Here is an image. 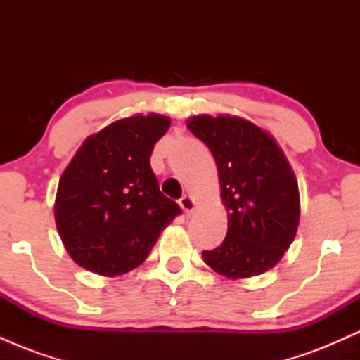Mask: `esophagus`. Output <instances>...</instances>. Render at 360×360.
<instances>
[{
	"mask_svg": "<svg viewBox=\"0 0 360 360\" xmlns=\"http://www.w3.org/2000/svg\"><path fill=\"white\" fill-rule=\"evenodd\" d=\"M179 205H181V208L184 210L186 214H191L194 212V208H196V203H194V200L189 196V194H184V196L181 198Z\"/></svg>",
	"mask_w": 360,
	"mask_h": 360,
	"instance_id": "esophagus-1",
	"label": "esophagus"
}]
</instances>
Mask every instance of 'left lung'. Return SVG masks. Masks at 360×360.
<instances>
[{"label": "left lung", "mask_w": 360, "mask_h": 360, "mask_svg": "<svg viewBox=\"0 0 360 360\" xmlns=\"http://www.w3.org/2000/svg\"><path fill=\"white\" fill-rule=\"evenodd\" d=\"M188 128L210 148L218 167L229 232L205 262L230 279L272 269L295 240L298 183L278 143L254 123L235 117H194Z\"/></svg>", "instance_id": "obj_1"}]
</instances>
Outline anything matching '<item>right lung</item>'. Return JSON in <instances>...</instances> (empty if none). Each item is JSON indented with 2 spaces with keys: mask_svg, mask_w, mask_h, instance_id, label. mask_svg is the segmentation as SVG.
Returning a JSON list of instances; mask_svg holds the SVG:
<instances>
[{
  "mask_svg": "<svg viewBox=\"0 0 360 360\" xmlns=\"http://www.w3.org/2000/svg\"><path fill=\"white\" fill-rule=\"evenodd\" d=\"M171 120L137 115L86 139L59 181L56 223L74 262L120 276L147 259L160 232L181 214L150 167Z\"/></svg>",
  "mask_w": 360,
  "mask_h": 360,
  "instance_id": "right-lung-1",
  "label": "right lung"
}]
</instances>
